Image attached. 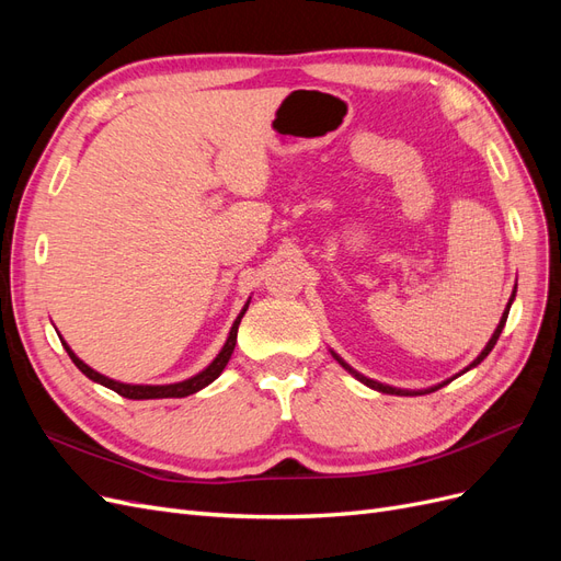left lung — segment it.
<instances>
[{
    "label": "left lung",
    "mask_w": 561,
    "mask_h": 561,
    "mask_svg": "<svg viewBox=\"0 0 561 561\" xmlns=\"http://www.w3.org/2000/svg\"><path fill=\"white\" fill-rule=\"evenodd\" d=\"M515 295H517V283H515V287H513V295H511V299H507V304H505V311H503V316H501V320H499V325H496V330H494V334H491V339L486 342V346L482 348V353L478 355V358H474L468 367H463L461 371H458V375H454L451 379H445V381H439V383H435V386H431V388H421V390H410V388H396V386H388V383H381V381H375V379H369V377H365V375H360L358 369H353L342 355L339 353H334L332 348H330V353H332V358L342 365L351 377H355L358 379L360 383H365L367 388H375V390H379V393H388V396H426V393H433V390H437V388H443V386H447L449 381H454L456 377H461V375H466L468 369H472V367H478L486 355L491 353V348L496 346V342H499V336H501V332H503V328H505V320H507V313H511V307H513V301H515Z\"/></svg>",
    "instance_id": "left-lung-1"
}]
</instances>
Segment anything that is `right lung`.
Returning <instances> with one entry per match:
<instances>
[{"instance_id": "1", "label": "right lung", "mask_w": 561, "mask_h": 561, "mask_svg": "<svg viewBox=\"0 0 561 561\" xmlns=\"http://www.w3.org/2000/svg\"><path fill=\"white\" fill-rule=\"evenodd\" d=\"M248 307H250V299L245 301V307L241 309V313L236 316L233 325H231V330H229L227 342H225L222 351H219V353L215 355V360H213L206 369H201L198 375H194V377H190V379H184V381H175V383H124V381L110 379V377H105V375H100V371H95L93 367H89L81 358H77V353H75L70 346H67V342H65L62 336H60V342H62V348L67 351V355H70V358H72V363L81 369V375H87L91 381H95V383H100V386H105V388L114 390V393L124 396V398H128V400L186 398V396L198 393L201 388H206L208 383H213L219 375H222L227 363H229V358H231V353H233V348H236V334H239L241 318L245 316Z\"/></svg>"}]
</instances>
